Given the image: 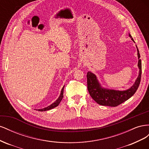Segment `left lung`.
<instances>
[{"instance_id": "left-lung-1", "label": "left lung", "mask_w": 149, "mask_h": 149, "mask_svg": "<svg viewBox=\"0 0 149 149\" xmlns=\"http://www.w3.org/2000/svg\"><path fill=\"white\" fill-rule=\"evenodd\" d=\"M129 35L132 41L135 42L132 36L130 33ZM136 47L139 59V76L134 84L129 89L125 91H118L102 88L95 74L89 71L87 73V84L89 93L93 100L99 104L111 107L118 106L121 103L129 100L136 92L141 82L142 74V63L141 60L140 59L141 56L137 47L136 46Z\"/></svg>"}]
</instances>
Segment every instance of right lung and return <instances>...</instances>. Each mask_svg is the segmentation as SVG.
<instances>
[{
  "label": "right lung",
  "instance_id": "1",
  "mask_svg": "<svg viewBox=\"0 0 149 149\" xmlns=\"http://www.w3.org/2000/svg\"><path fill=\"white\" fill-rule=\"evenodd\" d=\"M64 87L62 88L61 89V93L60 94L59 97H58V98L57 99V100L54 102L53 104H52L51 105H49V106L47 107H45V108H43V109H38V111H48V110H50L52 109H53V108H55L56 107V106H58V105H59L60 102H61V101L62 100L63 97V89H64Z\"/></svg>",
  "mask_w": 149,
  "mask_h": 149
}]
</instances>
